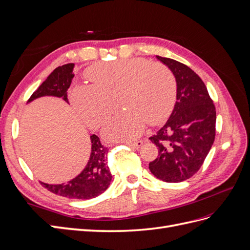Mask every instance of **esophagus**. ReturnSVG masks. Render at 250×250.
<instances>
[{"label":"esophagus","instance_id":"34e87169","mask_svg":"<svg viewBox=\"0 0 250 250\" xmlns=\"http://www.w3.org/2000/svg\"><path fill=\"white\" fill-rule=\"evenodd\" d=\"M126 145L133 148V149H138V148H140L143 145V141H138V142H135V143H126Z\"/></svg>","mask_w":250,"mask_h":250}]
</instances>
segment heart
<instances>
[{"label":"heart","mask_w":250,"mask_h":250,"mask_svg":"<svg viewBox=\"0 0 250 250\" xmlns=\"http://www.w3.org/2000/svg\"><path fill=\"white\" fill-rule=\"evenodd\" d=\"M93 84L81 83L70 90V99L85 122L102 126L116 108L127 109L112 118L103 134L109 141L139 138L146 123L157 125L167 119L176 100V78L162 62L141 57L97 63L86 71Z\"/></svg>","instance_id":"1"}]
</instances>
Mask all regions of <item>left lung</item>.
Returning <instances> with one entry per match:
<instances>
[{"instance_id":"8db88e82","label":"left lung","mask_w":250,"mask_h":250,"mask_svg":"<svg viewBox=\"0 0 250 250\" xmlns=\"http://www.w3.org/2000/svg\"><path fill=\"white\" fill-rule=\"evenodd\" d=\"M174 74L176 103L169 120L149 140L158 156L149 164L153 175L166 183L192 177L202 166L216 135V108L206 84L188 65L156 56Z\"/></svg>"}]
</instances>
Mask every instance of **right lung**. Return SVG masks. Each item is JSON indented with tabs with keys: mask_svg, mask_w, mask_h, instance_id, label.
Masks as SVG:
<instances>
[{
	"mask_svg": "<svg viewBox=\"0 0 250 250\" xmlns=\"http://www.w3.org/2000/svg\"><path fill=\"white\" fill-rule=\"evenodd\" d=\"M74 63L58 66L29 98L28 103L43 96H54L67 101V89L74 78ZM92 150L85 168L78 176L62 185L41 183L48 191L72 199H92L106 191L110 185L111 173L107 166L108 148L104 146L96 134L90 135Z\"/></svg>",
	"mask_w": 250,
	"mask_h": 250,
	"instance_id": "add662e5",
	"label": "right lung"
}]
</instances>
